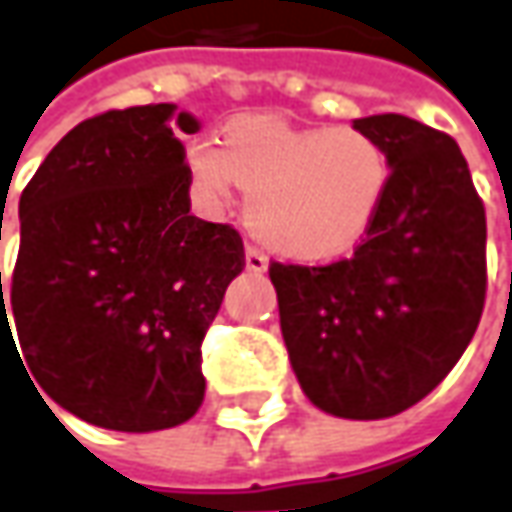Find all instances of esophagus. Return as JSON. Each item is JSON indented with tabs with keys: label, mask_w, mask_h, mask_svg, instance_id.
I'll use <instances>...</instances> for the list:
<instances>
[{
	"label": "esophagus",
	"mask_w": 512,
	"mask_h": 512,
	"mask_svg": "<svg viewBox=\"0 0 512 512\" xmlns=\"http://www.w3.org/2000/svg\"><path fill=\"white\" fill-rule=\"evenodd\" d=\"M266 266H269V260H266V255L257 249V246H246V269L249 272H266Z\"/></svg>",
	"instance_id": "34e87169"
}]
</instances>
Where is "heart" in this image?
<instances>
[{
	"instance_id": "b5f03b06",
	"label": "heart",
	"mask_w": 512,
	"mask_h": 512,
	"mask_svg": "<svg viewBox=\"0 0 512 512\" xmlns=\"http://www.w3.org/2000/svg\"><path fill=\"white\" fill-rule=\"evenodd\" d=\"M218 143L198 138L186 147L198 192L221 206L243 186L252 232L289 257H331L354 246L391 181L385 147L357 127L303 130L269 115H235Z\"/></svg>"
}]
</instances>
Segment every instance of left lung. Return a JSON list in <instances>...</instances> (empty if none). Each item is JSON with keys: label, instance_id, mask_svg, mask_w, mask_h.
<instances>
[{"label": "left lung", "instance_id": "left-lung-1", "mask_svg": "<svg viewBox=\"0 0 512 512\" xmlns=\"http://www.w3.org/2000/svg\"><path fill=\"white\" fill-rule=\"evenodd\" d=\"M391 181L351 257L269 266L280 331L306 397L343 419H385L425 399L465 354L487 291V221L459 144L408 115L354 121Z\"/></svg>", "mask_w": 512, "mask_h": 512}]
</instances>
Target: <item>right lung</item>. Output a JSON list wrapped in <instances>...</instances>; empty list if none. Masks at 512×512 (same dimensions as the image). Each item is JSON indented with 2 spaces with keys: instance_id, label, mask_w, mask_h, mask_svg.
<instances>
[{
  "instance_id": "right-lung-1",
  "label": "right lung",
  "mask_w": 512,
  "mask_h": 512,
  "mask_svg": "<svg viewBox=\"0 0 512 512\" xmlns=\"http://www.w3.org/2000/svg\"><path fill=\"white\" fill-rule=\"evenodd\" d=\"M172 114L175 104L107 110L64 135L19 198L8 300L0 272V328L13 311L33 382L110 431L195 416L206 328L246 266L238 229L189 212L178 135L198 121L178 113L172 125Z\"/></svg>"
}]
</instances>
